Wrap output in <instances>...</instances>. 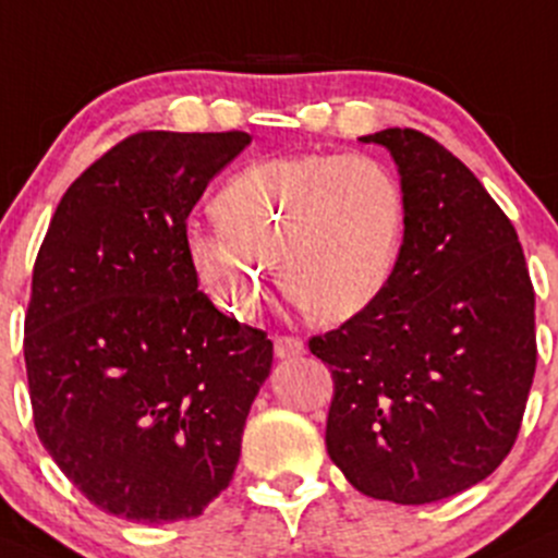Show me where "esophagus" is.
<instances>
[{
	"label": "esophagus",
	"mask_w": 558,
	"mask_h": 558,
	"mask_svg": "<svg viewBox=\"0 0 558 558\" xmlns=\"http://www.w3.org/2000/svg\"><path fill=\"white\" fill-rule=\"evenodd\" d=\"M272 344H275V355H278L280 361H286V357H299L304 353V342L296 337H275Z\"/></svg>",
	"instance_id": "1"
}]
</instances>
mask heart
I'll list each match as a JSON object with an SVG mask.
<instances>
[{
	"instance_id": "1",
	"label": "heart",
	"mask_w": 558,
	"mask_h": 558,
	"mask_svg": "<svg viewBox=\"0 0 558 558\" xmlns=\"http://www.w3.org/2000/svg\"><path fill=\"white\" fill-rule=\"evenodd\" d=\"M219 230L186 238L190 262L227 313H254L278 267L286 296L324 326L366 313L396 272L407 201L372 157L283 155L234 173L210 203Z\"/></svg>"
}]
</instances>
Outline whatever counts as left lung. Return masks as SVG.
Segmentation results:
<instances>
[{
	"instance_id": "8db88e82",
	"label": "left lung",
	"mask_w": 558,
	"mask_h": 558,
	"mask_svg": "<svg viewBox=\"0 0 558 558\" xmlns=\"http://www.w3.org/2000/svg\"><path fill=\"white\" fill-rule=\"evenodd\" d=\"M390 151L407 201L385 294L310 350L331 366L326 449L374 500L422 506L506 460L535 377V291L519 234L481 181L412 128Z\"/></svg>"
}]
</instances>
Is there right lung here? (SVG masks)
I'll use <instances>...</instances> for the list:
<instances>
[{
  "label": "right lung",
  "mask_w": 558,
  "mask_h": 558,
  "mask_svg": "<svg viewBox=\"0 0 558 558\" xmlns=\"http://www.w3.org/2000/svg\"><path fill=\"white\" fill-rule=\"evenodd\" d=\"M248 133L120 141L58 203L26 315L39 441L101 511L195 519L232 481L272 368L259 328L219 313L186 251V216Z\"/></svg>",
  "instance_id": "1"
}]
</instances>
